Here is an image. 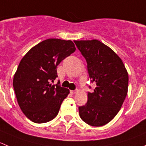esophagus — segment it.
<instances>
[{"label":"esophagus","instance_id":"1","mask_svg":"<svg viewBox=\"0 0 146 146\" xmlns=\"http://www.w3.org/2000/svg\"><path fill=\"white\" fill-rule=\"evenodd\" d=\"M78 92V90H71L70 91V93L71 94H76V93Z\"/></svg>","mask_w":146,"mask_h":146}]
</instances>
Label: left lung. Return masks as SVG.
<instances>
[{"mask_svg": "<svg viewBox=\"0 0 146 146\" xmlns=\"http://www.w3.org/2000/svg\"><path fill=\"white\" fill-rule=\"evenodd\" d=\"M74 42L86 59L90 81L96 84L92 92H88L87 103L79 107V114L90 125H105L123 105L127 93L128 74L121 59L98 40Z\"/></svg>", "mask_w": 146, "mask_h": 146, "instance_id": "8db88e82", "label": "left lung"}]
</instances>
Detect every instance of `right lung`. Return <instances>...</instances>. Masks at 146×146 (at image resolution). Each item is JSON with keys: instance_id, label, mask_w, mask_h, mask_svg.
I'll return each mask as SVG.
<instances>
[{"instance_id": "1", "label": "right lung", "mask_w": 146, "mask_h": 146, "mask_svg": "<svg viewBox=\"0 0 146 146\" xmlns=\"http://www.w3.org/2000/svg\"><path fill=\"white\" fill-rule=\"evenodd\" d=\"M75 50L70 40L48 38L31 48L21 61L13 89L21 110L34 123H47L58 115L69 90L59 82L51 83L58 77V65Z\"/></svg>"}]
</instances>
